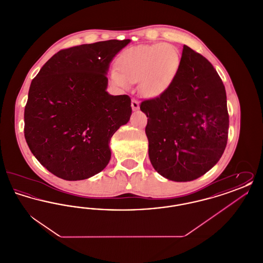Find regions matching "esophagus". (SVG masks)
Here are the masks:
<instances>
[{
  "label": "esophagus",
  "instance_id": "34e87169",
  "mask_svg": "<svg viewBox=\"0 0 263 263\" xmlns=\"http://www.w3.org/2000/svg\"><path fill=\"white\" fill-rule=\"evenodd\" d=\"M131 106H132L133 110H137V109H139V107H140L139 101L136 99H132V100H131Z\"/></svg>",
  "mask_w": 263,
  "mask_h": 263
}]
</instances>
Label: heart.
I'll list each match as a JSON object with an SVG mask.
<instances>
[{
  "label": "heart",
  "instance_id": "1",
  "mask_svg": "<svg viewBox=\"0 0 263 263\" xmlns=\"http://www.w3.org/2000/svg\"><path fill=\"white\" fill-rule=\"evenodd\" d=\"M180 66V55L174 45L158 43L139 45L123 51L116 60L113 85L128 89L138 83L140 93L146 98L161 96L173 84Z\"/></svg>",
  "mask_w": 263,
  "mask_h": 263
}]
</instances>
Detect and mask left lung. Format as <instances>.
<instances>
[{"mask_svg": "<svg viewBox=\"0 0 263 263\" xmlns=\"http://www.w3.org/2000/svg\"><path fill=\"white\" fill-rule=\"evenodd\" d=\"M146 135L154 168L174 181H191L210 171L227 146L225 86L201 54L183 46L180 66L163 93L144 100Z\"/></svg>", "mask_w": 263, "mask_h": 263, "instance_id": "obj_1", "label": "left lung"}]
</instances>
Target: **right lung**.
I'll list each match as a JSON object with an SVG mask.
<instances>
[{
  "label": "right lung",
  "instance_id": "obj_1",
  "mask_svg": "<svg viewBox=\"0 0 263 263\" xmlns=\"http://www.w3.org/2000/svg\"><path fill=\"white\" fill-rule=\"evenodd\" d=\"M130 42L106 40L62 49L32 80L25 108L26 143L45 168L82 180L109 163V142L131 116L127 95L110 96L106 73Z\"/></svg>",
  "mask_w": 263,
  "mask_h": 263
}]
</instances>
